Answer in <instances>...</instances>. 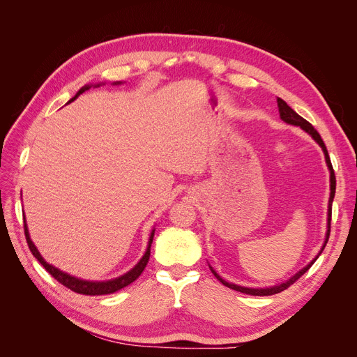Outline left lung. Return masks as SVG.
I'll return each mask as SVG.
<instances>
[{
	"label": "left lung",
	"instance_id": "left-lung-1",
	"mask_svg": "<svg viewBox=\"0 0 357 357\" xmlns=\"http://www.w3.org/2000/svg\"><path fill=\"white\" fill-rule=\"evenodd\" d=\"M277 104H278L280 117H282V121H283V122H286V123H289V125H294V126H299V128H302V129H304V131H305L307 134H310V135L312 137V139H314V142L321 147L323 153H325V159H326L328 168H329V171H331V197H329V205H328V231H326V240H325V244H323L321 250H320V253H321V252H323V248H325V245H326V243H328V240H329V234H331V218H332V201H333V197H335V185H337V180H335V174H333V168H332L331 159H329V153H328V150H326L325 143H323V139H321L320 134H319V132L316 131V129H314V126H312L310 122H307L304 117H301L295 110H291L290 107L286 104V101H283L282 98H277ZM320 253H319L314 259H312V261H311L305 268H302L299 273H296L294 277H290V278L287 280V282H284V283H282V284L273 286V287H264V289H262V287H261V289H252V287H244V286H238V284H234V283H228V282H226V280H223L218 273H215L211 266H210V269H211V273L214 274V277L218 278L219 282H220L222 284H225L226 287L234 289V290H236V291H241V294H245V295H253V296H269V295L280 294V291L286 290L290 284H294V283L296 282V280H298L299 277L304 275V274L308 271V269H310V266L317 261V257L320 256Z\"/></svg>",
	"mask_w": 357,
	"mask_h": 357
}]
</instances>
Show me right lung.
<instances>
[{"mask_svg":"<svg viewBox=\"0 0 357 357\" xmlns=\"http://www.w3.org/2000/svg\"><path fill=\"white\" fill-rule=\"evenodd\" d=\"M114 84H121V82H116ZM98 88V86H101V83L98 84H86L83 86V88L75 93L74 98H71L68 102L74 101L75 98L80 93H83L84 91H89L91 88ZM24 229H25V236H26V243H28V247L31 253L34 255V257L37 259V261L45 266L46 271L53 277L56 278L58 282L61 284H63L66 287H68L70 290L75 291V294H82V295H91V296H96V295H110V294H114V291L121 290L123 287H126L128 284H131L132 282H135V280L142 275V273L144 271V268L149 262V257H150V245H152V241H153V235H155V229L152 231V234H150V240H149V245H147V250L144 253V256L139 259V262L131 269V271H128L126 274L117 277V278H113V280H109V282H89V280H82V278H75L67 273H62L61 269L55 268L53 265L47 264L45 259L41 257L40 252L37 250V247L34 245V243L31 241L29 238V232H28V226H26V222L24 220Z\"/></svg>","mask_w":357,"mask_h":357,"instance_id":"obj_1","label":"right lung"}]
</instances>
